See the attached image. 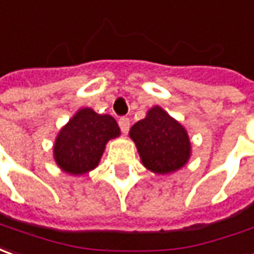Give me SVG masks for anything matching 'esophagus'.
<instances>
[{"label": "esophagus", "mask_w": 254, "mask_h": 254, "mask_svg": "<svg viewBox=\"0 0 254 254\" xmlns=\"http://www.w3.org/2000/svg\"><path fill=\"white\" fill-rule=\"evenodd\" d=\"M119 127H121V130L124 132V133H127V130H129V127H130V121L127 117H122V118H119L118 121Z\"/></svg>", "instance_id": "obj_1"}]
</instances>
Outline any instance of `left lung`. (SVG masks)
Listing matches in <instances>:
<instances>
[{"label":"left lung","mask_w":254,"mask_h":254,"mask_svg":"<svg viewBox=\"0 0 254 254\" xmlns=\"http://www.w3.org/2000/svg\"><path fill=\"white\" fill-rule=\"evenodd\" d=\"M140 160L147 170L169 174L186 166L191 156V143L186 127L160 107L147 111L146 118L129 130Z\"/></svg>","instance_id":"1"}]
</instances>
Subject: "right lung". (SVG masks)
Wrapping results in <instances>:
<instances>
[{
  "label": "right lung",
  "mask_w": 254,
  "mask_h": 254,
  "mask_svg": "<svg viewBox=\"0 0 254 254\" xmlns=\"http://www.w3.org/2000/svg\"><path fill=\"white\" fill-rule=\"evenodd\" d=\"M121 135L117 121L81 108L60 129L53 147L57 166L73 176H81L98 166L105 144Z\"/></svg>",
  "instance_id": "obj_1"
}]
</instances>
